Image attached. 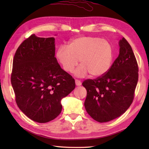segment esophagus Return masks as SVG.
Wrapping results in <instances>:
<instances>
[{
	"label": "esophagus",
	"instance_id": "1",
	"mask_svg": "<svg viewBox=\"0 0 149 149\" xmlns=\"http://www.w3.org/2000/svg\"><path fill=\"white\" fill-rule=\"evenodd\" d=\"M75 84H76V86H81V82L79 80L76 79L75 81Z\"/></svg>",
	"mask_w": 149,
	"mask_h": 149
}]
</instances>
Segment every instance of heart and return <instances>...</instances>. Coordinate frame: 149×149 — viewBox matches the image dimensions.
I'll return each instance as SVG.
<instances>
[{"instance_id":"1","label":"heart","mask_w":149,"mask_h":149,"mask_svg":"<svg viewBox=\"0 0 149 149\" xmlns=\"http://www.w3.org/2000/svg\"><path fill=\"white\" fill-rule=\"evenodd\" d=\"M56 56L66 72L74 71L79 59L81 65L75 71L76 75L83 77L89 72L91 76L99 77L109 69L113 49L105 40L90 36H80L72 40L68 47L59 46Z\"/></svg>"}]
</instances>
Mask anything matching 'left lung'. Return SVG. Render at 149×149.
Here are the masks:
<instances>
[{
    "label": "left lung",
    "instance_id": "left-lung-1",
    "mask_svg": "<svg viewBox=\"0 0 149 149\" xmlns=\"http://www.w3.org/2000/svg\"><path fill=\"white\" fill-rule=\"evenodd\" d=\"M119 55L106 74L87 79L84 107L96 121L103 123L121 116L131 106L138 81V66L130 44L124 38L119 42Z\"/></svg>",
    "mask_w": 149,
    "mask_h": 149
}]
</instances>
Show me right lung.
I'll use <instances>...</instances> for the list:
<instances>
[{"mask_svg":"<svg viewBox=\"0 0 149 149\" xmlns=\"http://www.w3.org/2000/svg\"><path fill=\"white\" fill-rule=\"evenodd\" d=\"M54 38L33 34L14 56L11 82L19 108L34 122L46 123L62 110L61 100L74 90L75 80L55 58Z\"/></svg>","mask_w":149,"mask_h":149,"instance_id":"add662e5","label":"right lung"}]
</instances>
